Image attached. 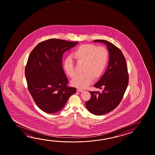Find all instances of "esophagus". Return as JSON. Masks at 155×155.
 <instances>
[{
  "label": "esophagus",
  "mask_w": 155,
  "mask_h": 155,
  "mask_svg": "<svg viewBox=\"0 0 155 155\" xmlns=\"http://www.w3.org/2000/svg\"><path fill=\"white\" fill-rule=\"evenodd\" d=\"M77 91L78 92H82L84 91V90H83V89H81V88H78V89H77Z\"/></svg>",
  "instance_id": "34e87169"
}]
</instances>
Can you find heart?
Here are the masks:
<instances>
[{
	"label": "heart",
	"mask_w": 155,
	"mask_h": 155,
	"mask_svg": "<svg viewBox=\"0 0 155 155\" xmlns=\"http://www.w3.org/2000/svg\"><path fill=\"white\" fill-rule=\"evenodd\" d=\"M72 56L77 64H83L82 72L84 74L76 77L71 81L74 86L80 88L87 87L93 79L99 78L104 73L109 59L107 48L89 44L78 46L74 51ZM63 68L71 78L76 76L74 64L70 57H67L64 61Z\"/></svg>",
	"instance_id": "b5f03b06"
}]
</instances>
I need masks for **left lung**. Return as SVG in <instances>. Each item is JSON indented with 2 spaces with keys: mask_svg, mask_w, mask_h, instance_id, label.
<instances>
[{
  "mask_svg": "<svg viewBox=\"0 0 155 155\" xmlns=\"http://www.w3.org/2000/svg\"><path fill=\"white\" fill-rule=\"evenodd\" d=\"M94 41L106 44L110 53L107 71L94 85L103 90L101 93L90 91L91 98L85 103L89 111L99 116L111 111L120 103L129 83V74L124 56L119 48L105 40Z\"/></svg>",
  "mask_w": 155,
  "mask_h": 155,
  "instance_id": "obj_1",
  "label": "left lung"
}]
</instances>
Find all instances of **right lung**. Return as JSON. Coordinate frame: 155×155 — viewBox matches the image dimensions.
Listing matches in <instances>:
<instances>
[{
  "label": "right lung",
  "mask_w": 155,
  "mask_h": 155,
  "mask_svg": "<svg viewBox=\"0 0 155 155\" xmlns=\"http://www.w3.org/2000/svg\"><path fill=\"white\" fill-rule=\"evenodd\" d=\"M77 44L49 39L37 44L29 55L25 69L28 89L38 107L48 114L60 111L76 92L75 87L67 86L62 57Z\"/></svg>",
  "instance_id": "add662e5"
}]
</instances>
